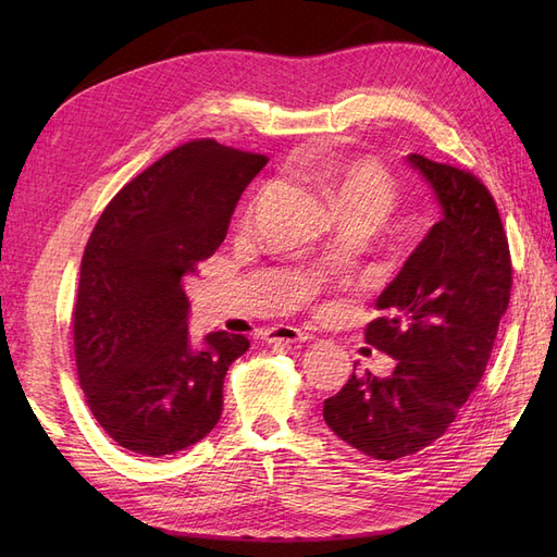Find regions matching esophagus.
I'll use <instances>...</instances> for the list:
<instances>
[{"mask_svg": "<svg viewBox=\"0 0 557 557\" xmlns=\"http://www.w3.org/2000/svg\"><path fill=\"white\" fill-rule=\"evenodd\" d=\"M264 339L269 344H301V342H309L311 334L301 332L299 327H293V325H276L264 332Z\"/></svg>", "mask_w": 557, "mask_h": 557, "instance_id": "esophagus-1", "label": "esophagus"}]
</instances>
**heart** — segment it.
<instances>
[{
    "label": "heart",
    "mask_w": 557,
    "mask_h": 557,
    "mask_svg": "<svg viewBox=\"0 0 557 557\" xmlns=\"http://www.w3.org/2000/svg\"><path fill=\"white\" fill-rule=\"evenodd\" d=\"M325 185L339 211H364L379 218L391 209L395 188L391 176L372 160H344L327 166Z\"/></svg>",
    "instance_id": "heart-1"
}]
</instances>
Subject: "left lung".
Wrapping results in <instances>:
<instances>
[{
    "instance_id": "1",
    "label": "left lung",
    "mask_w": 557,
    "mask_h": 557,
    "mask_svg": "<svg viewBox=\"0 0 557 557\" xmlns=\"http://www.w3.org/2000/svg\"><path fill=\"white\" fill-rule=\"evenodd\" d=\"M442 218L376 299L364 339L395 358L391 376H352L325 399L327 428L374 460L423 450L450 428L491 360L509 309L511 256L499 211L469 172L407 156Z\"/></svg>"
}]
</instances>
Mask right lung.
Wrapping results in <instances>:
<instances>
[{"label": "right lung", "instance_id": "add662e5", "mask_svg": "<svg viewBox=\"0 0 557 557\" xmlns=\"http://www.w3.org/2000/svg\"><path fill=\"white\" fill-rule=\"evenodd\" d=\"M264 156L197 139L170 150L117 193L81 260L74 350L81 391L113 442L150 458L218 425L242 334L188 332L183 276L223 244Z\"/></svg>", "mask_w": 557, "mask_h": 557}]
</instances>
